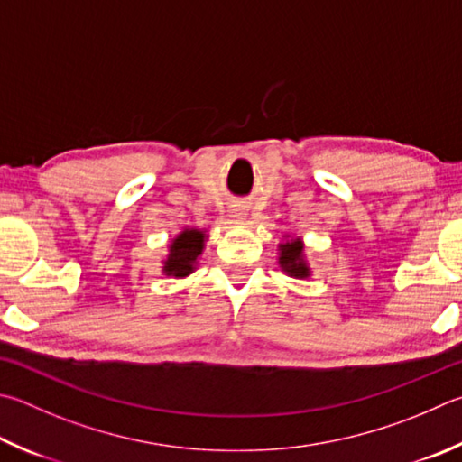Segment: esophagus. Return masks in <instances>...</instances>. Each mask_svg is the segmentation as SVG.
Returning a JSON list of instances; mask_svg holds the SVG:
<instances>
[{
  "label": "esophagus",
  "instance_id": "34e87169",
  "mask_svg": "<svg viewBox=\"0 0 462 462\" xmlns=\"http://www.w3.org/2000/svg\"><path fill=\"white\" fill-rule=\"evenodd\" d=\"M228 212H230L232 217H242V216H246V206L236 202V204H232V206L228 208Z\"/></svg>",
  "mask_w": 462,
  "mask_h": 462
}]
</instances>
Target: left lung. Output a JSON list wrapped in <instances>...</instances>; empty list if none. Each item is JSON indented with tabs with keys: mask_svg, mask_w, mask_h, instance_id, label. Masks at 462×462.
I'll return each instance as SVG.
<instances>
[{
	"mask_svg": "<svg viewBox=\"0 0 462 462\" xmlns=\"http://www.w3.org/2000/svg\"><path fill=\"white\" fill-rule=\"evenodd\" d=\"M303 245L299 240L295 242H287V245L281 246V258L279 263L281 266L287 271L291 276H297V279H303V276L309 274L307 266L303 263Z\"/></svg>",
	"mask_w": 462,
	"mask_h": 462,
	"instance_id": "1",
	"label": "left lung"
}]
</instances>
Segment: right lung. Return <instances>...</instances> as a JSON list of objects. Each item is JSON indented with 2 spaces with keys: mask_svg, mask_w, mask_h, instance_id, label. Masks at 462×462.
I'll return each mask as SVG.
<instances>
[{
  "mask_svg": "<svg viewBox=\"0 0 462 462\" xmlns=\"http://www.w3.org/2000/svg\"><path fill=\"white\" fill-rule=\"evenodd\" d=\"M170 258L165 263V273L173 276H186L194 271L196 258L202 254L204 234L199 230H186L173 240Z\"/></svg>",
  "mask_w": 462,
  "mask_h": 462,
  "instance_id": "right-lung-1",
  "label": "right lung"
}]
</instances>
